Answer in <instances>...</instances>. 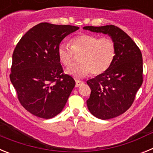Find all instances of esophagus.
<instances>
[{"mask_svg":"<svg viewBox=\"0 0 153 153\" xmlns=\"http://www.w3.org/2000/svg\"><path fill=\"white\" fill-rule=\"evenodd\" d=\"M84 83L83 81L79 80V79H76V87H78V86H80L81 85H83Z\"/></svg>","mask_w":153,"mask_h":153,"instance_id":"esophagus-1","label":"esophagus"}]
</instances>
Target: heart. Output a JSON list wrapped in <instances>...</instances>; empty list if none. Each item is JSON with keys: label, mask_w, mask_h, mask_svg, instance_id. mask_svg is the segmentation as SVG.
Segmentation results:
<instances>
[{"label": "heart", "mask_w": 153, "mask_h": 153, "mask_svg": "<svg viewBox=\"0 0 153 153\" xmlns=\"http://www.w3.org/2000/svg\"><path fill=\"white\" fill-rule=\"evenodd\" d=\"M117 53L114 41L108 37L99 38L96 35L81 33L70 40V47L64 44L58 46V57L66 67L72 65L74 54L79 55V63L67 70L74 77H84L103 74L113 63Z\"/></svg>", "instance_id": "b5f03b06"}]
</instances>
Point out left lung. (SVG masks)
Returning a JSON list of instances; mask_svg holds the SVG:
<instances>
[{
  "label": "left lung",
  "mask_w": 153,
  "mask_h": 153,
  "mask_svg": "<svg viewBox=\"0 0 153 153\" xmlns=\"http://www.w3.org/2000/svg\"><path fill=\"white\" fill-rule=\"evenodd\" d=\"M84 30L108 34L114 41V61L103 74L87 80L91 93L86 100L90 113L101 120L114 118L132 106L143 83V56L129 35L114 25L86 26Z\"/></svg>",
  "instance_id": "8db88e82"
}]
</instances>
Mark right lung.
<instances>
[{"instance_id":"obj_1","label":"right lung","mask_w":153,"mask_h":153,"mask_svg":"<svg viewBox=\"0 0 153 153\" xmlns=\"http://www.w3.org/2000/svg\"><path fill=\"white\" fill-rule=\"evenodd\" d=\"M78 29L71 25L40 23L17 43L10 79L21 104L31 114L53 118L67 103L76 83L63 74L57 48L64 37Z\"/></svg>"}]
</instances>
